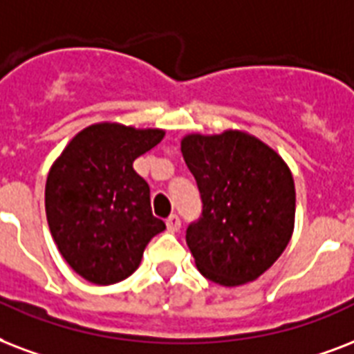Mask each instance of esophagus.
Instances as JSON below:
<instances>
[{
    "instance_id": "34e87169",
    "label": "esophagus",
    "mask_w": 354,
    "mask_h": 354,
    "mask_svg": "<svg viewBox=\"0 0 354 354\" xmlns=\"http://www.w3.org/2000/svg\"><path fill=\"white\" fill-rule=\"evenodd\" d=\"M166 227H168V231L169 232H177L180 229V220H179V216L177 214H171L166 220Z\"/></svg>"
}]
</instances>
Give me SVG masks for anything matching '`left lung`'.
Listing matches in <instances>:
<instances>
[{
  "label": "left lung",
  "instance_id": "obj_1",
  "mask_svg": "<svg viewBox=\"0 0 354 354\" xmlns=\"http://www.w3.org/2000/svg\"><path fill=\"white\" fill-rule=\"evenodd\" d=\"M180 151L201 194V220L186 243L208 281L234 288L257 281L294 234L295 185L286 160L254 134H185Z\"/></svg>",
  "mask_w": 354,
  "mask_h": 354
}]
</instances>
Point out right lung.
<instances>
[{"label":"right lung","mask_w":354,"mask_h":354,"mask_svg":"<svg viewBox=\"0 0 354 354\" xmlns=\"http://www.w3.org/2000/svg\"><path fill=\"white\" fill-rule=\"evenodd\" d=\"M164 129L92 123L55 158L46 180V218L62 259L88 282L109 286L133 275L153 236L149 186L134 158L164 138Z\"/></svg>","instance_id":"add662e5"}]
</instances>
